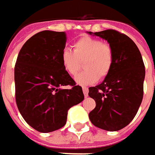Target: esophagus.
Instances as JSON below:
<instances>
[{
    "mask_svg": "<svg viewBox=\"0 0 155 155\" xmlns=\"http://www.w3.org/2000/svg\"><path fill=\"white\" fill-rule=\"evenodd\" d=\"M83 92H84V97H88V92H89V89L87 87H83Z\"/></svg>",
    "mask_w": 155,
    "mask_h": 155,
    "instance_id": "34e87169",
    "label": "esophagus"
}]
</instances>
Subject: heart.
I'll use <instances>...</instances> for the list:
<instances>
[{
  "mask_svg": "<svg viewBox=\"0 0 155 155\" xmlns=\"http://www.w3.org/2000/svg\"><path fill=\"white\" fill-rule=\"evenodd\" d=\"M84 61V70L75 78L81 85H88L104 79L110 74L115 62V52L109 43L84 36L73 44V51L64 49L61 52L64 69L71 76L78 73Z\"/></svg>",
  "mask_w": 155,
  "mask_h": 155,
  "instance_id": "obj_1",
  "label": "heart"
}]
</instances>
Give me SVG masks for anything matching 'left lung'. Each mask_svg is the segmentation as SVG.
I'll return each mask as SVG.
<instances>
[{"mask_svg": "<svg viewBox=\"0 0 155 155\" xmlns=\"http://www.w3.org/2000/svg\"><path fill=\"white\" fill-rule=\"evenodd\" d=\"M93 34L111 45L115 62L102 84L89 88V96L96 102L89 117L97 128L117 131L128 125L139 110L143 98L145 65L137 45L126 34L113 29Z\"/></svg>", "mask_w": 155, "mask_h": 155, "instance_id": "1", "label": "left lung"}]
</instances>
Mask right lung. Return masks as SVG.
Instances as JSON below:
<instances>
[{
  "label": "right lung",
  "mask_w": 155,
  "mask_h": 155,
  "mask_svg": "<svg viewBox=\"0 0 155 155\" xmlns=\"http://www.w3.org/2000/svg\"><path fill=\"white\" fill-rule=\"evenodd\" d=\"M65 44L64 32H39L23 45L15 63L18 110L27 124L41 133L64 127L69 109L84 98L82 87L63 67Z\"/></svg>",
  "instance_id": "add662e5"
}]
</instances>
